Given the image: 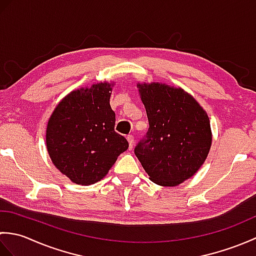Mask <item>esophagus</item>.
<instances>
[{
    "instance_id": "esophagus-1",
    "label": "esophagus",
    "mask_w": 256,
    "mask_h": 256,
    "mask_svg": "<svg viewBox=\"0 0 256 256\" xmlns=\"http://www.w3.org/2000/svg\"><path fill=\"white\" fill-rule=\"evenodd\" d=\"M126 140H128V148L132 150V148H133V144H134V138H133V135H132V134L128 135Z\"/></svg>"
}]
</instances>
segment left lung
I'll return each mask as SVG.
<instances>
[{"mask_svg":"<svg viewBox=\"0 0 256 256\" xmlns=\"http://www.w3.org/2000/svg\"><path fill=\"white\" fill-rule=\"evenodd\" d=\"M150 128L134 153L150 179L160 186H177L202 166L211 148L206 111L182 88L138 84Z\"/></svg>","mask_w":256,"mask_h":256,"instance_id":"left-lung-1","label":"left lung"}]
</instances>
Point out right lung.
I'll return each instance as SVG.
<instances>
[{
    "label": "right lung",
    "mask_w": 256,
    "mask_h": 256,
    "mask_svg": "<svg viewBox=\"0 0 256 256\" xmlns=\"http://www.w3.org/2000/svg\"><path fill=\"white\" fill-rule=\"evenodd\" d=\"M111 86L99 82L72 91L48 121V154L57 170L74 184L88 186L101 180L128 148L126 138L114 131Z\"/></svg>",
    "instance_id": "1"
}]
</instances>
